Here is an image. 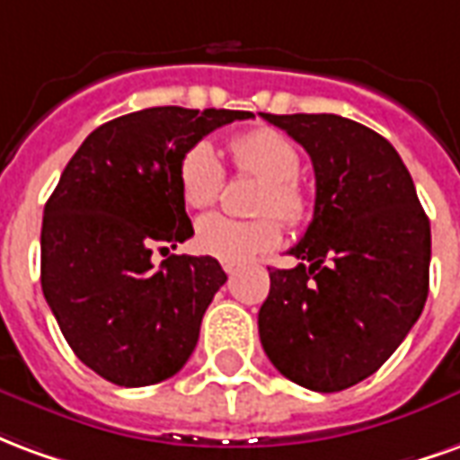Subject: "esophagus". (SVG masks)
Here are the masks:
<instances>
[{"instance_id": "1", "label": "esophagus", "mask_w": 460, "mask_h": 460, "mask_svg": "<svg viewBox=\"0 0 460 460\" xmlns=\"http://www.w3.org/2000/svg\"><path fill=\"white\" fill-rule=\"evenodd\" d=\"M236 266H239L236 261H221V269L226 270V273H234V270H236Z\"/></svg>"}]
</instances>
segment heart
<instances>
[{
	"instance_id": "heart-1",
	"label": "heart",
	"mask_w": 460,
	"mask_h": 460,
	"mask_svg": "<svg viewBox=\"0 0 460 460\" xmlns=\"http://www.w3.org/2000/svg\"><path fill=\"white\" fill-rule=\"evenodd\" d=\"M236 170L263 180L256 199L259 214H279L288 224L308 217V197L300 187L298 147L273 128H253L231 140ZM180 194L187 207L201 209L217 201L224 187V164L209 140H199L181 155L177 167ZM280 224L273 217L234 219L226 214H207L194 226V246L211 259L246 261L279 246Z\"/></svg>"
}]
</instances>
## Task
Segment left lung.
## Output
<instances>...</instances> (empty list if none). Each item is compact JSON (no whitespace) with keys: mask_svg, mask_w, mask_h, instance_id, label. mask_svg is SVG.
Wrapping results in <instances>:
<instances>
[{"mask_svg":"<svg viewBox=\"0 0 460 460\" xmlns=\"http://www.w3.org/2000/svg\"><path fill=\"white\" fill-rule=\"evenodd\" d=\"M261 118L300 142L315 170L313 221L288 251L300 263L269 269L261 345L290 382L342 392L375 375L421 315L431 226L382 135L332 113Z\"/></svg>","mask_w":460,"mask_h":460,"instance_id":"8db88e82","label":"left lung"}]
</instances>
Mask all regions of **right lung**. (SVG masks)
<instances>
[{
  "label": "right lung",
  "instance_id": "add662e5",
  "mask_svg": "<svg viewBox=\"0 0 460 460\" xmlns=\"http://www.w3.org/2000/svg\"><path fill=\"white\" fill-rule=\"evenodd\" d=\"M249 111L145 108L95 128L66 164L41 224V288L66 342L118 386L177 375L226 273L170 251L194 234L177 167L204 135Z\"/></svg>",
  "mask_w": 460,
  "mask_h": 460
}]
</instances>
